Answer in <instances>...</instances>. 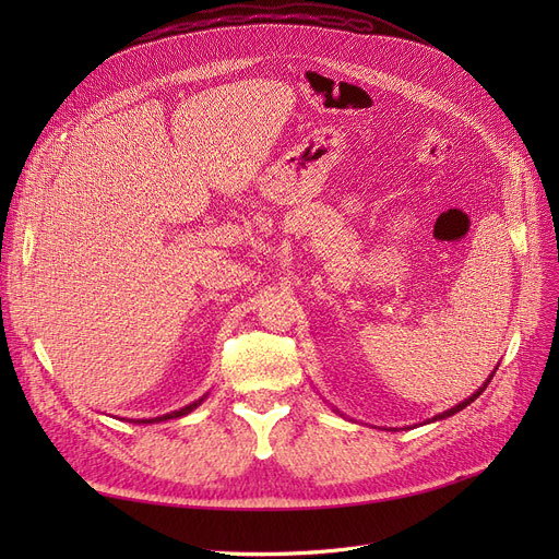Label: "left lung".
<instances>
[{
  "label": "left lung",
  "mask_w": 559,
  "mask_h": 559,
  "mask_svg": "<svg viewBox=\"0 0 559 559\" xmlns=\"http://www.w3.org/2000/svg\"><path fill=\"white\" fill-rule=\"evenodd\" d=\"M495 373H497V368L492 370V376H489V378L485 380V384H483V386H478V389H476V392H473V394H471L468 399H464L462 403H456V405H454V408H450V411H445V413H441V415H436V417H431V419H427V421H438V419H445V417H450V415H454V413H460V411H464V408H466V405H471L473 401H476V399H478V396H480V394L485 392V386L489 384V380H492V378H495ZM333 413H337V415H341V411H337V408H333Z\"/></svg>",
  "instance_id": "8db88e82"
}]
</instances>
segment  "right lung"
<instances>
[{
    "label": "right lung",
    "mask_w": 559,
    "mask_h": 559,
    "mask_svg": "<svg viewBox=\"0 0 559 559\" xmlns=\"http://www.w3.org/2000/svg\"><path fill=\"white\" fill-rule=\"evenodd\" d=\"M207 399V394L205 396H200L198 401H193V403H189V405H183V408H179V411H173V413H167V415H160V417H148V419H134V425H158V421H167V419H177V417H183V415H189V413H193L198 405Z\"/></svg>",
    "instance_id": "obj_1"
}]
</instances>
